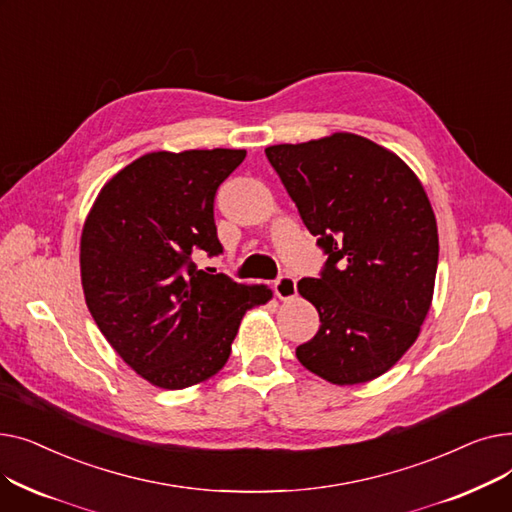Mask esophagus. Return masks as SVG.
Instances as JSON below:
<instances>
[{
	"mask_svg": "<svg viewBox=\"0 0 512 512\" xmlns=\"http://www.w3.org/2000/svg\"><path fill=\"white\" fill-rule=\"evenodd\" d=\"M274 290H276V297L280 301H292L294 297H297V280H294L292 276H282L276 280Z\"/></svg>",
	"mask_w": 512,
	"mask_h": 512,
	"instance_id": "esophagus-1",
	"label": "esophagus"
}]
</instances>
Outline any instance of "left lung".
Returning a JSON list of instances; mask_svg holds the SVG:
<instances>
[{
	"label": "left lung",
	"mask_w": 512,
	"mask_h": 512,
	"mask_svg": "<svg viewBox=\"0 0 512 512\" xmlns=\"http://www.w3.org/2000/svg\"><path fill=\"white\" fill-rule=\"evenodd\" d=\"M265 155L328 255L321 278L297 284L321 321L297 359L336 386L380 378L413 346L434 299L438 226L421 180L353 132Z\"/></svg>",
	"instance_id": "8db88e82"
}]
</instances>
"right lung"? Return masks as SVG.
<instances>
[{
	"instance_id": "obj_1",
	"label": "right lung",
	"mask_w": 512,
	"mask_h": 512,
	"mask_svg": "<svg viewBox=\"0 0 512 512\" xmlns=\"http://www.w3.org/2000/svg\"><path fill=\"white\" fill-rule=\"evenodd\" d=\"M245 149L153 151L103 184L80 234V282L97 328L149 384L182 390L207 382L232 351L265 284L197 270L191 255L222 253L213 222L218 186Z\"/></svg>"
}]
</instances>
